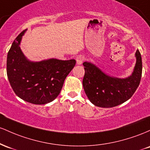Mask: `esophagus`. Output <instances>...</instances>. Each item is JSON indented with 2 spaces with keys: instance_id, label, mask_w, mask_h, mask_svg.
Here are the masks:
<instances>
[{
  "instance_id": "esophagus-1",
  "label": "esophagus",
  "mask_w": 150,
  "mask_h": 150,
  "mask_svg": "<svg viewBox=\"0 0 150 150\" xmlns=\"http://www.w3.org/2000/svg\"><path fill=\"white\" fill-rule=\"evenodd\" d=\"M83 60H84V57H83L79 56V57H77V58H76V63H77V64H79V65L83 63Z\"/></svg>"
}]
</instances>
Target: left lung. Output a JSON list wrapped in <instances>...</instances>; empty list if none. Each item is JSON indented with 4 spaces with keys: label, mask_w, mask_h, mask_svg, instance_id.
I'll use <instances>...</instances> for the list:
<instances>
[{
    "label": "left lung",
    "mask_w": 150,
    "mask_h": 150,
    "mask_svg": "<svg viewBox=\"0 0 150 150\" xmlns=\"http://www.w3.org/2000/svg\"><path fill=\"white\" fill-rule=\"evenodd\" d=\"M136 64L132 75L125 79L111 77L90 62H83L84 91L89 100L101 108H112L125 102L132 96L140 83L142 62L138 50L135 53Z\"/></svg>",
    "instance_id": "8db88e82"
}]
</instances>
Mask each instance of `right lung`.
Listing matches in <instances>:
<instances>
[{
  "mask_svg": "<svg viewBox=\"0 0 150 150\" xmlns=\"http://www.w3.org/2000/svg\"><path fill=\"white\" fill-rule=\"evenodd\" d=\"M25 31L17 37L8 53V80L15 93L23 100L37 105L48 103L58 96L76 60L29 61L20 47Z\"/></svg>",
  "mask_w": 150,
  "mask_h": 150,
  "instance_id": "right-lung-1",
  "label": "right lung"
}]
</instances>
